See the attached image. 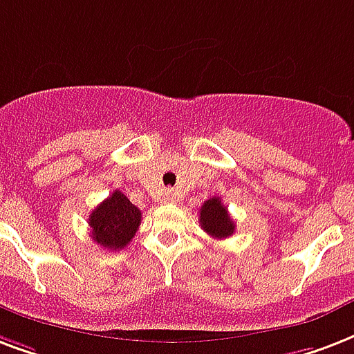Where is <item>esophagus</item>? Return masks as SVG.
I'll list each match as a JSON object with an SVG mask.
<instances>
[{"label": "esophagus", "instance_id": "obj_1", "mask_svg": "<svg viewBox=\"0 0 354 354\" xmlns=\"http://www.w3.org/2000/svg\"><path fill=\"white\" fill-rule=\"evenodd\" d=\"M161 201H163V202H176V195H174V193H171V191H167V193H163V196H161Z\"/></svg>", "mask_w": 354, "mask_h": 354}]
</instances>
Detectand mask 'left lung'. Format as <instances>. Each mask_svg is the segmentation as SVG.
Returning a JSON list of instances; mask_svg holds the SVG:
<instances>
[{
  "instance_id": "left-lung-1",
  "label": "left lung",
  "mask_w": 354,
  "mask_h": 354,
  "mask_svg": "<svg viewBox=\"0 0 354 354\" xmlns=\"http://www.w3.org/2000/svg\"><path fill=\"white\" fill-rule=\"evenodd\" d=\"M201 226L202 230L207 232L212 237H217V239H225L236 230V225L230 219V213H228L225 204L221 202L219 196H213L202 204Z\"/></svg>"
}]
</instances>
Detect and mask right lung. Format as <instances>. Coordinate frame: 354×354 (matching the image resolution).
<instances>
[{
  "label": "right lung",
  "mask_w": 354,
  "mask_h": 354,
  "mask_svg": "<svg viewBox=\"0 0 354 354\" xmlns=\"http://www.w3.org/2000/svg\"><path fill=\"white\" fill-rule=\"evenodd\" d=\"M141 225V209L120 191H113L88 215L93 239L107 250H120L133 239Z\"/></svg>",
  "instance_id": "add662e5"
}]
</instances>
